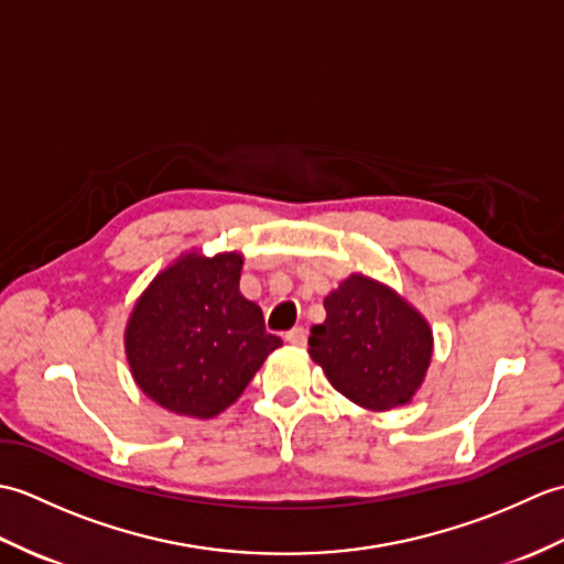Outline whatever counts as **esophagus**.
<instances>
[{"instance_id": "34e87169", "label": "esophagus", "mask_w": 564, "mask_h": 564, "mask_svg": "<svg viewBox=\"0 0 564 564\" xmlns=\"http://www.w3.org/2000/svg\"><path fill=\"white\" fill-rule=\"evenodd\" d=\"M285 341L293 344V346H305V341H307L305 327H293L291 332H285Z\"/></svg>"}]
</instances>
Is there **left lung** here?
Segmentation results:
<instances>
[{"instance_id": "8db88e82", "label": "left lung", "mask_w": 564, "mask_h": 564, "mask_svg": "<svg viewBox=\"0 0 564 564\" xmlns=\"http://www.w3.org/2000/svg\"><path fill=\"white\" fill-rule=\"evenodd\" d=\"M310 329V358L332 388L370 412L410 404L434 356L429 319L390 285L351 273L325 297Z\"/></svg>"}]
</instances>
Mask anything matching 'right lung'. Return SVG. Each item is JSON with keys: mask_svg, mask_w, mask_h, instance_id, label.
I'll use <instances>...</instances> for the list:
<instances>
[{"mask_svg": "<svg viewBox=\"0 0 564 564\" xmlns=\"http://www.w3.org/2000/svg\"><path fill=\"white\" fill-rule=\"evenodd\" d=\"M242 251H184L133 305L123 344L135 386L162 410L213 419L283 344L239 293Z\"/></svg>", "mask_w": 564, "mask_h": 564, "instance_id": "obj_1", "label": "right lung"}]
</instances>
